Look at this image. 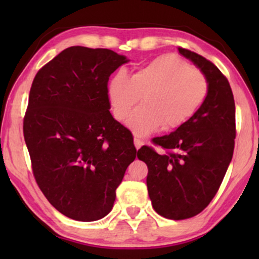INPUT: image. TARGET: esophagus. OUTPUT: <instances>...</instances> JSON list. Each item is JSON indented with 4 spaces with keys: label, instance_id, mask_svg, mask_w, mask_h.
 <instances>
[{
    "label": "esophagus",
    "instance_id": "esophagus-1",
    "mask_svg": "<svg viewBox=\"0 0 259 259\" xmlns=\"http://www.w3.org/2000/svg\"><path fill=\"white\" fill-rule=\"evenodd\" d=\"M143 145H144V141L143 140L138 139V138H134V146H136L137 150H139V148L143 146Z\"/></svg>",
    "mask_w": 259,
    "mask_h": 259
}]
</instances>
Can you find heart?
Here are the masks:
<instances>
[{
	"instance_id": "obj_1",
	"label": "heart",
	"mask_w": 259,
	"mask_h": 259,
	"mask_svg": "<svg viewBox=\"0 0 259 259\" xmlns=\"http://www.w3.org/2000/svg\"><path fill=\"white\" fill-rule=\"evenodd\" d=\"M107 94L113 115L121 122L141 98L144 105L132 113L128 126L144 137L159 126L173 130L190 121L206 100L208 81L178 55L164 54L130 77L114 74L108 81Z\"/></svg>"
}]
</instances>
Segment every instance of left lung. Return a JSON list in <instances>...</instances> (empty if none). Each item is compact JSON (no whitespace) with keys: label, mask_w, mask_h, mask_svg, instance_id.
<instances>
[{"label":"left lung","mask_w":259,"mask_h":259,"mask_svg":"<svg viewBox=\"0 0 259 259\" xmlns=\"http://www.w3.org/2000/svg\"><path fill=\"white\" fill-rule=\"evenodd\" d=\"M200 68L208 94L199 111L175 132L154 138L138 159L147 165V190L152 206L167 219L182 221L200 213L218 192L232 159L236 139V107L226 76L211 61L178 47Z\"/></svg>","instance_id":"1"}]
</instances>
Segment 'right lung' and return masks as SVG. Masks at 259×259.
Wrapping results in <instances>:
<instances>
[{"mask_svg":"<svg viewBox=\"0 0 259 259\" xmlns=\"http://www.w3.org/2000/svg\"><path fill=\"white\" fill-rule=\"evenodd\" d=\"M127 61L111 49L74 46L31 83L23 136L34 178L49 203L75 221L111 212L137 157L132 133L112 116L107 94L109 76Z\"/></svg>","mask_w":259,"mask_h":259,"instance_id":"1","label":"right lung"}]
</instances>
